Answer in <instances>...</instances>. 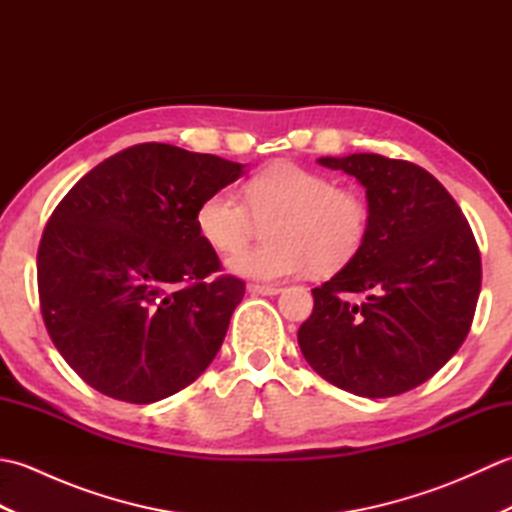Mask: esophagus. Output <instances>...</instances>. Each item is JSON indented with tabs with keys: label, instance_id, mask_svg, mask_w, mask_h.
Instances as JSON below:
<instances>
[{
	"label": "esophagus",
	"instance_id": "1",
	"mask_svg": "<svg viewBox=\"0 0 512 512\" xmlns=\"http://www.w3.org/2000/svg\"><path fill=\"white\" fill-rule=\"evenodd\" d=\"M279 290H281L279 286H268V284H248V292H253V295L273 297V295H277Z\"/></svg>",
	"mask_w": 512,
	"mask_h": 512
}]
</instances>
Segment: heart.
<instances>
[{"mask_svg": "<svg viewBox=\"0 0 512 512\" xmlns=\"http://www.w3.org/2000/svg\"><path fill=\"white\" fill-rule=\"evenodd\" d=\"M259 223L271 225V242L242 249ZM195 224L217 253L240 248L228 257L235 275L279 281L308 266L312 273L328 275L350 264L365 244L372 209L361 191L339 187L321 171L275 162L248 178L244 200L228 189L206 195Z\"/></svg>", "mask_w": 512, "mask_h": 512, "instance_id": "1", "label": "heart"}]
</instances>
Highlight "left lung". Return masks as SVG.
<instances>
[{
	"instance_id": "left-lung-1",
	"label": "left lung",
	"mask_w": 512,
	"mask_h": 512,
	"mask_svg": "<svg viewBox=\"0 0 512 512\" xmlns=\"http://www.w3.org/2000/svg\"><path fill=\"white\" fill-rule=\"evenodd\" d=\"M365 187L372 224L358 255L323 286L299 347L328 383L365 398L422 385L458 352L482 288L480 248L429 171L378 154L319 158Z\"/></svg>"
}]
</instances>
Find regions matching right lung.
Masks as SVG:
<instances>
[{
    "instance_id": "add662e5",
    "label": "right lung",
    "mask_w": 512,
    "mask_h": 512,
    "mask_svg": "<svg viewBox=\"0 0 512 512\" xmlns=\"http://www.w3.org/2000/svg\"><path fill=\"white\" fill-rule=\"evenodd\" d=\"M242 165L165 143L127 147L65 193L37 250L50 339L101 394L147 405L211 365L246 284L222 275L195 213Z\"/></svg>"
}]
</instances>
